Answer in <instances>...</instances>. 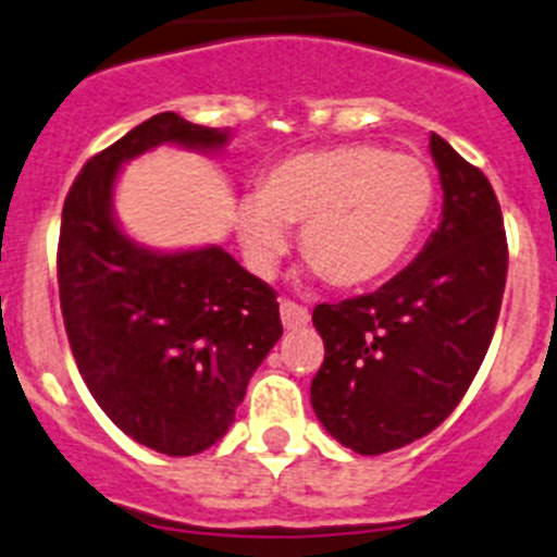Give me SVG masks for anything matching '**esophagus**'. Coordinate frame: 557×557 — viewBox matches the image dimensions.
I'll return each instance as SVG.
<instances>
[{
    "label": "esophagus",
    "mask_w": 557,
    "mask_h": 557,
    "mask_svg": "<svg viewBox=\"0 0 557 557\" xmlns=\"http://www.w3.org/2000/svg\"><path fill=\"white\" fill-rule=\"evenodd\" d=\"M280 318H283V325L285 329H301V325L310 323V310L301 305H296V301H288L283 299L280 301Z\"/></svg>",
    "instance_id": "obj_1"
}]
</instances>
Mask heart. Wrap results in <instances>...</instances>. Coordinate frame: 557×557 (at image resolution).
<instances>
[{"label": "heart", "mask_w": 557, "mask_h": 557, "mask_svg": "<svg viewBox=\"0 0 557 557\" xmlns=\"http://www.w3.org/2000/svg\"><path fill=\"white\" fill-rule=\"evenodd\" d=\"M434 199V174L414 156L336 145L274 164L239 205L237 232L250 269L267 277L288 247V226H301L314 272L336 288H358L407 256Z\"/></svg>", "instance_id": "1"}]
</instances>
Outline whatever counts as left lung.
Listing matches in <instances>:
<instances>
[{
	"label": "left lung",
	"instance_id": "1",
	"mask_svg": "<svg viewBox=\"0 0 557 557\" xmlns=\"http://www.w3.org/2000/svg\"><path fill=\"white\" fill-rule=\"evenodd\" d=\"M442 221L380 290L318 305L325 358L310 398L323 429L361 455L398 450L458 407L491 347L507 285V234L491 183L440 134Z\"/></svg>",
	"mask_w": 557,
	"mask_h": 557
}]
</instances>
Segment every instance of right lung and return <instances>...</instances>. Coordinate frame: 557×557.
<instances>
[{
  "label": "right lung",
  "instance_id": "add662e5",
  "mask_svg": "<svg viewBox=\"0 0 557 557\" xmlns=\"http://www.w3.org/2000/svg\"><path fill=\"white\" fill-rule=\"evenodd\" d=\"M226 128L159 112L94 156L66 194L59 299L72 356L107 418L139 445L196 455L215 445L252 372L283 336L274 290L221 245L150 250L112 210L121 166L159 145L215 153Z\"/></svg>",
  "mask_w": 557,
  "mask_h": 557
}]
</instances>
